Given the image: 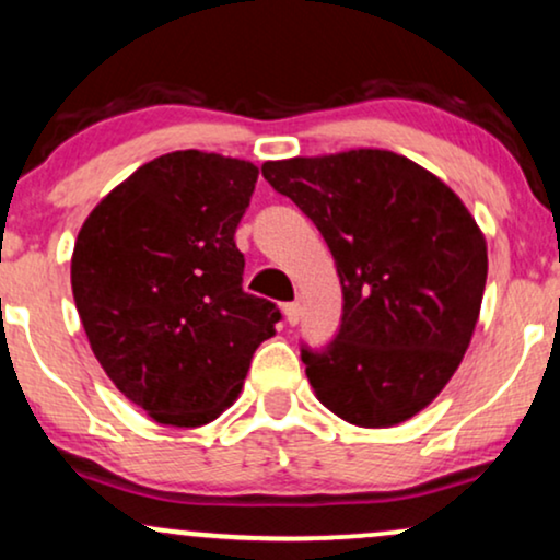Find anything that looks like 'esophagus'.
I'll return each mask as SVG.
<instances>
[{"mask_svg":"<svg viewBox=\"0 0 560 560\" xmlns=\"http://www.w3.org/2000/svg\"><path fill=\"white\" fill-rule=\"evenodd\" d=\"M281 311H284V318H287L289 326H294L300 320V305H298V302H287Z\"/></svg>","mask_w":560,"mask_h":560,"instance_id":"esophagus-1","label":"esophagus"}]
</instances>
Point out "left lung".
<instances>
[{
	"instance_id": "1",
	"label": "left lung",
	"mask_w": 560,
	"mask_h": 560,
	"mask_svg": "<svg viewBox=\"0 0 560 560\" xmlns=\"http://www.w3.org/2000/svg\"><path fill=\"white\" fill-rule=\"evenodd\" d=\"M316 223L342 284V324L300 355L318 400L355 427H395L460 365L487 281L485 236L458 197L387 150L262 165Z\"/></svg>"
}]
</instances>
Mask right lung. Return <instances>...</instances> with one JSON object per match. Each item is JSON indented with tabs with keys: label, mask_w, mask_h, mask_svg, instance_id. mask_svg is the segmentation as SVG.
Here are the masks:
<instances>
[{
	"label": "right lung",
	"mask_w": 560,
	"mask_h": 560,
	"mask_svg": "<svg viewBox=\"0 0 560 560\" xmlns=\"http://www.w3.org/2000/svg\"><path fill=\"white\" fill-rule=\"evenodd\" d=\"M255 182L244 160L171 152L115 186L75 240L70 284L96 361L168 427L221 416L281 318L242 289L234 234Z\"/></svg>",
	"instance_id": "right-lung-1"
}]
</instances>
